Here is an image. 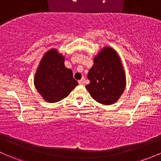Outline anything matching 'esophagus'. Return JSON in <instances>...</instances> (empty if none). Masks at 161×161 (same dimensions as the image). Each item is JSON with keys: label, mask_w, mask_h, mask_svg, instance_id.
Wrapping results in <instances>:
<instances>
[{"label": "esophagus", "mask_w": 161, "mask_h": 161, "mask_svg": "<svg viewBox=\"0 0 161 161\" xmlns=\"http://www.w3.org/2000/svg\"><path fill=\"white\" fill-rule=\"evenodd\" d=\"M79 83L80 84V85H83V84L85 83V79H84V78H82V79H80V80L79 81Z\"/></svg>", "instance_id": "obj_1"}]
</instances>
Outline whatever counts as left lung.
Here are the masks:
<instances>
[{"mask_svg": "<svg viewBox=\"0 0 161 161\" xmlns=\"http://www.w3.org/2000/svg\"><path fill=\"white\" fill-rule=\"evenodd\" d=\"M86 86L92 99L104 105L116 103L126 87V76L121 61L116 51L109 47L103 48L94 58L89 69Z\"/></svg>", "mask_w": 161, "mask_h": 161, "instance_id": "8db88e82", "label": "left lung"}]
</instances>
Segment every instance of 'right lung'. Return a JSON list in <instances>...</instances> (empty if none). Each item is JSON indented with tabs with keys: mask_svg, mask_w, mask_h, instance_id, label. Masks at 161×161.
Wrapping results in <instances>:
<instances>
[{
	"mask_svg": "<svg viewBox=\"0 0 161 161\" xmlns=\"http://www.w3.org/2000/svg\"><path fill=\"white\" fill-rule=\"evenodd\" d=\"M65 58L57 50L45 54L35 75V86L41 96L48 103H56L67 97L78 86L71 69L64 65Z\"/></svg>",
	"mask_w": 161,
	"mask_h": 161,
	"instance_id": "obj_1",
	"label": "right lung"
}]
</instances>
